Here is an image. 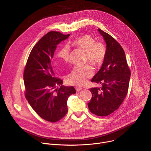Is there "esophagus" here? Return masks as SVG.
Wrapping results in <instances>:
<instances>
[{"label": "esophagus", "mask_w": 151, "mask_h": 151, "mask_svg": "<svg viewBox=\"0 0 151 151\" xmlns=\"http://www.w3.org/2000/svg\"><path fill=\"white\" fill-rule=\"evenodd\" d=\"M75 89H76V91H79L82 90V88L81 87H76V88H75Z\"/></svg>", "instance_id": "1"}]
</instances>
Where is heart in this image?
Segmentation results:
<instances>
[{"label":"heart","mask_w":151,"mask_h":151,"mask_svg":"<svg viewBox=\"0 0 151 151\" xmlns=\"http://www.w3.org/2000/svg\"><path fill=\"white\" fill-rule=\"evenodd\" d=\"M71 45L85 52V63L90 62L96 67L102 65L107 54L106 46L102 42H96V39L88 35H82L70 42ZM70 48L67 45L62 46L57 53V58L67 63L70 60ZM94 75L93 68L88 65L75 67L67 76L66 81L68 84L82 86Z\"/></svg>","instance_id":"b5f03b06"}]
</instances>
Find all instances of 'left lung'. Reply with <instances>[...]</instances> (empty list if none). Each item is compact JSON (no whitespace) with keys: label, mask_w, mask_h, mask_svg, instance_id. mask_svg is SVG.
Returning a JSON list of instances; mask_svg holds the SVG:
<instances>
[{"label":"left lung","mask_w":151,"mask_h":151,"mask_svg":"<svg viewBox=\"0 0 151 151\" xmlns=\"http://www.w3.org/2000/svg\"><path fill=\"white\" fill-rule=\"evenodd\" d=\"M98 31L107 45V54L101 69L91 79L101 87L90 89L92 98L88 107L93 114L105 116L122 103L128 93L131 72L120 44L108 33L100 29Z\"/></svg>","instance_id":"1"}]
</instances>
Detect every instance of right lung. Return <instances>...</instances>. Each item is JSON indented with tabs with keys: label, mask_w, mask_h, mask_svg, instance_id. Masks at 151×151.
<instances>
[{
	"label": "right lung",
	"mask_w": 151,
	"mask_h": 151,
	"mask_svg": "<svg viewBox=\"0 0 151 151\" xmlns=\"http://www.w3.org/2000/svg\"><path fill=\"white\" fill-rule=\"evenodd\" d=\"M69 36L54 31L44 35L32 50L24 71L26 99L39 116L51 122L66 115L68 97L76 93L73 87L62 85L63 81L54 76L51 66L57 45Z\"/></svg>",
	"instance_id": "1"
}]
</instances>
